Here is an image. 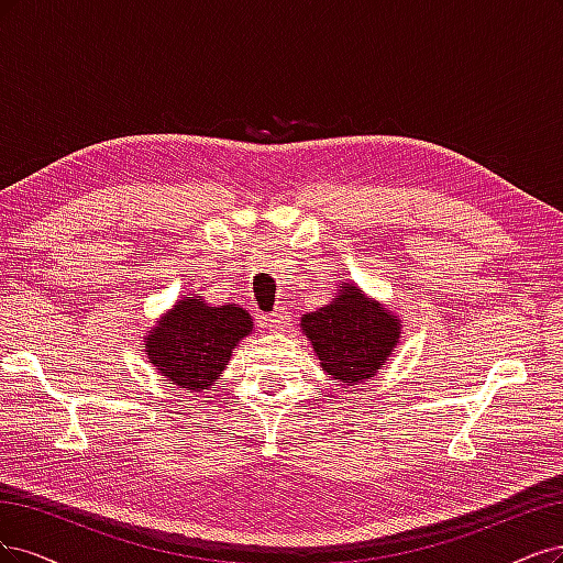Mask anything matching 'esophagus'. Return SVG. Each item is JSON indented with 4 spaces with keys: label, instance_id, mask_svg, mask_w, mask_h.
<instances>
[{
    "label": "esophagus",
    "instance_id": "esophagus-1",
    "mask_svg": "<svg viewBox=\"0 0 563 563\" xmlns=\"http://www.w3.org/2000/svg\"><path fill=\"white\" fill-rule=\"evenodd\" d=\"M287 322H289V316H287L285 311H278V313H271V316H264V318H262V324H264V328H266V330H271V332H276V334L285 332Z\"/></svg>",
    "mask_w": 563,
    "mask_h": 563
}]
</instances>
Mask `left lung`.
I'll return each mask as SVG.
<instances>
[{
    "instance_id": "1",
    "label": "left lung",
    "mask_w": 563,
    "mask_h": 563,
    "mask_svg": "<svg viewBox=\"0 0 563 563\" xmlns=\"http://www.w3.org/2000/svg\"><path fill=\"white\" fill-rule=\"evenodd\" d=\"M301 330L320 367L341 386H357L376 376L400 343V318L362 295L353 283H341L334 301L301 318Z\"/></svg>"
}]
</instances>
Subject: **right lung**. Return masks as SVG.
Listing matches in <instances>:
<instances>
[{
    "label": "right lung",
    "mask_w": 563,
    "mask_h": 563,
    "mask_svg": "<svg viewBox=\"0 0 563 563\" xmlns=\"http://www.w3.org/2000/svg\"><path fill=\"white\" fill-rule=\"evenodd\" d=\"M252 332L239 303L210 306L183 297L144 336L142 349L158 374L187 390H208L227 367L231 351Z\"/></svg>",
    "instance_id": "add662e5"
}]
</instances>
